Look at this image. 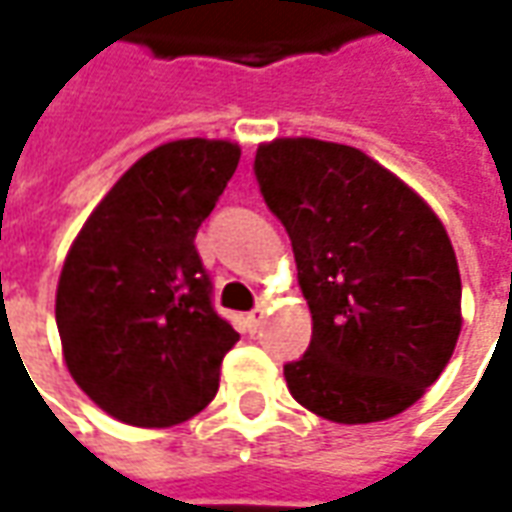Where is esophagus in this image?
Segmentation results:
<instances>
[{"instance_id":"1","label":"esophagus","mask_w":512,"mask_h":512,"mask_svg":"<svg viewBox=\"0 0 512 512\" xmlns=\"http://www.w3.org/2000/svg\"><path fill=\"white\" fill-rule=\"evenodd\" d=\"M263 318H266V312H263V307H257V310H252L249 315H246V329L249 332H257L260 326H263Z\"/></svg>"}]
</instances>
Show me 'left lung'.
<instances>
[{"label":"left lung","mask_w":512,"mask_h":512,"mask_svg":"<svg viewBox=\"0 0 512 512\" xmlns=\"http://www.w3.org/2000/svg\"><path fill=\"white\" fill-rule=\"evenodd\" d=\"M255 178L288 230L312 312L290 395L318 417L362 425L414 406L461 334V274L425 200L348 145L274 139Z\"/></svg>","instance_id":"left-lung-1"}]
</instances>
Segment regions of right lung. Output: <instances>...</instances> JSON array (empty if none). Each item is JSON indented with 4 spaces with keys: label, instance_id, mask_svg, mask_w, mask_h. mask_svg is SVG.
<instances>
[{
    "label": "right lung",
    "instance_id": "1",
    "mask_svg": "<svg viewBox=\"0 0 512 512\" xmlns=\"http://www.w3.org/2000/svg\"><path fill=\"white\" fill-rule=\"evenodd\" d=\"M241 158L224 139H178L136 161L84 222L57 285V329L76 384L120 422L169 428L219 389L238 332L213 310L197 255Z\"/></svg>",
    "mask_w": 512,
    "mask_h": 512
}]
</instances>
